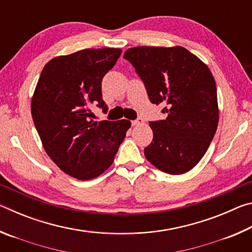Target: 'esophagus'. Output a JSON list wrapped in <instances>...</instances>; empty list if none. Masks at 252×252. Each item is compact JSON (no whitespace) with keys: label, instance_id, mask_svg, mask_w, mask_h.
Segmentation results:
<instances>
[{"label":"esophagus","instance_id":"obj_1","mask_svg":"<svg viewBox=\"0 0 252 252\" xmlns=\"http://www.w3.org/2000/svg\"><path fill=\"white\" fill-rule=\"evenodd\" d=\"M143 119H141V118H139V119H136V120H134V121H132V126H141V125H143Z\"/></svg>","mask_w":252,"mask_h":252}]
</instances>
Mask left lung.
Masks as SVG:
<instances>
[{
    "mask_svg": "<svg viewBox=\"0 0 252 252\" xmlns=\"http://www.w3.org/2000/svg\"><path fill=\"white\" fill-rule=\"evenodd\" d=\"M123 58L134 66L164 120L150 122L153 140L144 156L157 169L182 174L207 152L219 122L215 78L207 64L182 46H135Z\"/></svg>",
    "mask_w": 252,
    "mask_h": 252,
    "instance_id": "obj_1",
    "label": "left lung"
}]
</instances>
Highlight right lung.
Instances as JSON below:
<instances>
[{"mask_svg": "<svg viewBox=\"0 0 252 252\" xmlns=\"http://www.w3.org/2000/svg\"><path fill=\"white\" fill-rule=\"evenodd\" d=\"M122 50L85 49L46 63L34 90L31 113L48 156L78 180L99 177L114 160L129 120L93 121L92 105L106 112L101 82Z\"/></svg>", "mask_w": 252, "mask_h": 252, "instance_id": "1", "label": "right lung"}]
</instances>
